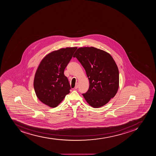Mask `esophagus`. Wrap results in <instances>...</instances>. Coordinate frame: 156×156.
Instances as JSON below:
<instances>
[{"label":"esophagus","mask_w":156,"mask_h":156,"mask_svg":"<svg viewBox=\"0 0 156 156\" xmlns=\"http://www.w3.org/2000/svg\"><path fill=\"white\" fill-rule=\"evenodd\" d=\"M78 83H76V86H75V87L74 89H77L78 88Z\"/></svg>","instance_id":"1"}]
</instances>
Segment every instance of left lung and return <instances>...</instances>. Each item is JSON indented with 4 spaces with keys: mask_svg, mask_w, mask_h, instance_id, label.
<instances>
[{
    "mask_svg": "<svg viewBox=\"0 0 156 156\" xmlns=\"http://www.w3.org/2000/svg\"><path fill=\"white\" fill-rule=\"evenodd\" d=\"M85 70L89 88L83 94L86 102L95 108L101 107L114 97L119 86L118 68L110 54L93 47L79 48L75 53Z\"/></svg>",
    "mask_w": 156,
    "mask_h": 156,
    "instance_id": "1",
    "label": "left lung"
}]
</instances>
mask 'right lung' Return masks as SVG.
<instances>
[{
	"label": "right lung",
	"instance_id": "right-lung-1",
	"mask_svg": "<svg viewBox=\"0 0 156 156\" xmlns=\"http://www.w3.org/2000/svg\"><path fill=\"white\" fill-rule=\"evenodd\" d=\"M77 48L67 47L52 51L38 67L33 82L35 94L50 107L57 106L70 93V85L64 72Z\"/></svg>",
	"mask_w": 156,
	"mask_h": 156
}]
</instances>
